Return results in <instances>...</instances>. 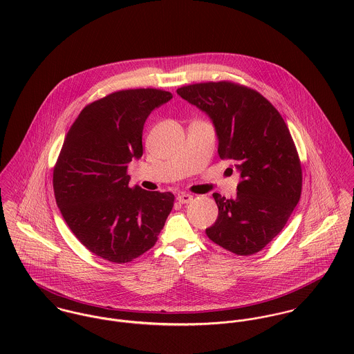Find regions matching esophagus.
<instances>
[{
    "mask_svg": "<svg viewBox=\"0 0 354 354\" xmlns=\"http://www.w3.org/2000/svg\"><path fill=\"white\" fill-rule=\"evenodd\" d=\"M194 201V196L189 195V194H180L177 196V202L181 203V204H188Z\"/></svg>",
    "mask_w": 354,
    "mask_h": 354,
    "instance_id": "34e87169",
    "label": "esophagus"
}]
</instances>
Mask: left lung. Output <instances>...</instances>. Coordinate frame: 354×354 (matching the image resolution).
Returning a JSON list of instances; mask_svg holds the SVG:
<instances>
[{"label": "left lung", "instance_id": "left-lung-1", "mask_svg": "<svg viewBox=\"0 0 354 354\" xmlns=\"http://www.w3.org/2000/svg\"><path fill=\"white\" fill-rule=\"evenodd\" d=\"M177 94L212 121L221 159L240 171L236 199L214 194L211 241L248 256L261 251L286 225L300 201L303 171L292 135L279 111L261 94L232 82L184 86Z\"/></svg>", "mask_w": 354, "mask_h": 354}]
</instances>
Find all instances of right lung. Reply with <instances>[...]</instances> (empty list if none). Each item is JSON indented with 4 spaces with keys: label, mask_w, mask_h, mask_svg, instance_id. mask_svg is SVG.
<instances>
[{
    "label": "right lung",
    "mask_w": 354,
    "mask_h": 354,
    "mask_svg": "<svg viewBox=\"0 0 354 354\" xmlns=\"http://www.w3.org/2000/svg\"><path fill=\"white\" fill-rule=\"evenodd\" d=\"M169 91L122 90L87 104L69 128L53 171L57 205L76 239L111 263H128L158 240L171 192L129 188L128 163L143 155V127Z\"/></svg>",
    "instance_id": "1"
}]
</instances>
